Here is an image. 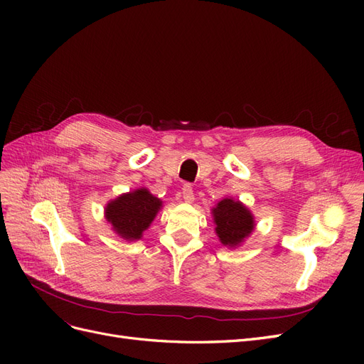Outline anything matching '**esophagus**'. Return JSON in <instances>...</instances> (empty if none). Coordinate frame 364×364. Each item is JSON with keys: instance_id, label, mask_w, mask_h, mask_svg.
Listing matches in <instances>:
<instances>
[{"instance_id": "34e87169", "label": "esophagus", "mask_w": 364, "mask_h": 364, "mask_svg": "<svg viewBox=\"0 0 364 364\" xmlns=\"http://www.w3.org/2000/svg\"><path fill=\"white\" fill-rule=\"evenodd\" d=\"M182 197H183V200H185L186 203H191V202L194 200V193H193L191 183H185V185L182 186Z\"/></svg>"}]
</instances>
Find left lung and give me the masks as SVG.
Listing matches in <instances>:
<instances>
[{"label":"left lung","instance_id":"left-lung-1","mask_svg":"<svg viewBox=\"0 0 364 364\" xmlns=\"http://www.w3.org/2000/svg\"><path fill=\"white\" fill-rule=\"evenodd\" d=\"M215 232L223 246L237 247L247 238L253 228L255 220L252 213L238 200L223 199L213 209Z\"/></svg>","mask_w":364,"mask_h":364}]
</instances>
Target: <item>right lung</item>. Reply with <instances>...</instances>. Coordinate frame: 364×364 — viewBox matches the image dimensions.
Segmentation results:
<instances>
[{
    "instance_id": "add662e5",
    "label": "right lung",
    "mask_w": 364,
    "mask_h": 364,
    "mask_svg": "<svg viewBox=\"0 0 364 364\" xmlns=\"http://www.w3.org/2000/svg\"><path fill=\"white\" fill-rule=\"evenodd\" d=\"M161 206V199L150 194L149 190L139 188L109 202L105 213L106 220L121 238L134 241L142 237Z\"/></svg>"
}]
</instances>
